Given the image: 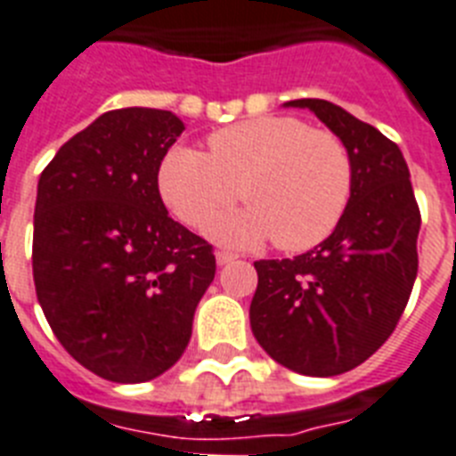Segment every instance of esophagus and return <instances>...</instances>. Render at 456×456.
I'll return each mask as SVG.
<instances>
[{
	"mask_svg": "<svg viewBox=\"0 0 456 456\" xmlns=\"http://www.w3.org/2000/svg\"><path fill=\"white\" fill-rule=\"evenodd\" d=\"M232 261H237V254H232V251H219V254H216V263H219V265H228V263Z\"/></svg>",
	"mask_w": 456,
	"mask_h": 456,
	"instance_id": "1",
	"label": "esophagus"
}]
</instances>
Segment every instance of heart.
I'll use <instances>...</instances> for the list:
<instances>
[{
	"instance_id": "b5f03b06",
	"label": "heart",
	"mask_w": 456,
	"mask_h": 456,
	"mask_svg": "<svg viewBox=\"0 0 456 456\" xmlns=\"http://www.w3.org/2000/svg\"><path fill=\"white\" fill-rule=\"evenodd\" d=\"M354 183L347 146L296 116H256L207 137V153L172 146L158 165L165 205L195 231L242 198L247 209L214 224L221 242L273 237L284 251L322 244L340 224Z\"/></svg>"
}]
</instances>
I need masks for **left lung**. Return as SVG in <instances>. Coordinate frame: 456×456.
<instances>
[{
	"label": "left lung",
	"mask_w": 456,
	"mask_h": 456,
	"mask_svg": "<svg viewBox=\"0 0 456 456\" xmlns=\"http://www.w3.org/2000/svg\"><path fill=\"white\" fill-rule=\"evenodd\" d=\"M307 107L347 146L352 198L322 244L296 258L256 261L249 307L256 340L277 363L312 378L340 375L394 333L417 277V207L410 169L391 139L326 100Z\"/></svg>",
	"instance_id": "8db88e82"
}]
</instances>
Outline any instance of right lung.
Returning <instances> with one entry per match:
<instances>
[{
  "label": "right lung",
  "mask_w": 456,
  "mask_h": 456,
  "mask_svg": "<svg viewBox=\"0 0 456 456\" xmlns=\"http://www.w3.org/2000/svg\"><path fill=\"white\" fill-rule=\"evenodd\" d=\"M182 133L172 111L114 109L39 176L37 298L60 345L111 382L175 366L216 273L212 244L176 224L158 191V165Z\"/></svg>",
  "instance_id": "1"
}]
</instances>
